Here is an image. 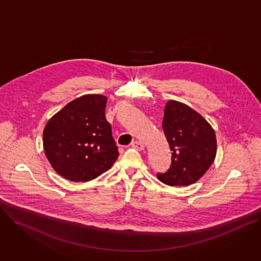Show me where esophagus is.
Returning <instances> with one entry per match:
<instances>
[{
    "label": "esophagus",
    "instance_id": "34e87169",
    "mask_svg": "<svg viewBox=\"0 0 261 261\" xmlns=\"http://www.w3.org/2000/svg\"><path fill=\"white\" fill-rule=\"evenodd\" d=\"M132 147L135 149H138V150H143L144 147H145V145H144V143H142L141 141H135L132 143Z\"/></svg>",
    "mask_w": 261,
    "mask_h": 261
}]
</instances>
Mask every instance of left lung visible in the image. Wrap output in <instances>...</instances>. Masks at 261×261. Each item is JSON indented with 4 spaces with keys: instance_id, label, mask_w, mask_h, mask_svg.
I'll return each mask as SVG.
<instances>
[{
    "instance_id": "8db88e82",
    "label": "left lung",
    "mask_w": 261,
    "mask_h": 261,
    "mask_svg": "<svg viewBox=\"0 0 261 261\" xmlns=\"http://www.w3.org/2000/svg\"><path fill=\"white\" fill-rule=\"evenodd\" d=\"M162 125L172 156L170 168L165 173H158V179L171 187L195 184L215 161L214 128L199 113L176 100L167 102Z\"/></svg>"
}]
</instances>
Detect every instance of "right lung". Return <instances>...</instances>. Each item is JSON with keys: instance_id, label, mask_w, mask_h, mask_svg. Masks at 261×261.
I'll use <instances>...</instances> for the list:
<instances>
[{"instance_id": "obj_1", "label": "right lung", "mask_w": 261, "mask_h": 261, "mask_svg": "<svg viewBox=\"0 0 261 261\" xmlns=\"http://www.w3.org/2000/svg\"><path fill=\"white\" fill-rule=\"evenodd\" d=\"M108 98L87 94L55 114L43 130L44 153L62 177L89 181L108 171L118 159V147L107 121Z\"/></svg>"}]
</instances>
